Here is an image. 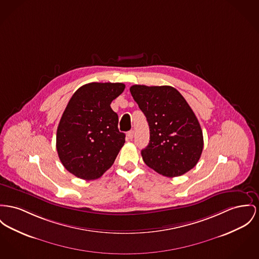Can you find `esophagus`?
Returning <instances> with one entry per match:
<instances>
[{
    "instance_id": "34e87169",
    "label": "esophagus",
    "mask_w": 259,
    "mask_h": 259,
    "mask_svg": "<svg viewBox=\"0 0 259 259\" xmlns=\"http://www.w3.org/2000/svg\"><path fill=\"white\" fill-rule=\"evenodd\" d=\"M134 136H135V132H134V131H130V132L127 133V135H126L127 139H130V140H132V139L134 138Z\"/></svg>"
}]
</instances>
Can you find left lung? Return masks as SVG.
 <instances>
[{"label":"left lung","instance_id":"obj_1","mask_svg":"<svg viewBox=\"0 0 259 259\" xmlns=\"http://www.w3.org/2000/svg\"><path fill=\"white\" fill-rule=\"evenodd\" d=\"M130 91L149 124L150 140L141 150L144 163L169 178L189 172L202 153L203 135L186 99L168 85L136 84Z\"/></svg>","mask_w":259,"mask_h":259}]
</instances>
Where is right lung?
<instances>
[{"mask_svg": "<svg viewBox=\"0 0 259 259\" xmlns=\"http://www.w3.org/2000/svg\"><path fill=\"white\" fill-rule=\"evenodd\" d=\"M116 82H91L71 96L57 130L56 147L64 167L82 180H96L114 164L125 135L111 103L124 90Z\"/></svg>", "mask_w": 259, "mask_h": 259, "instance_id": "obj_1", "label": "right lung"}]
</instances>
